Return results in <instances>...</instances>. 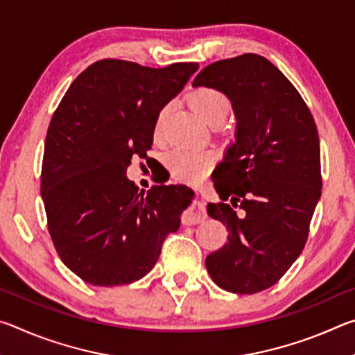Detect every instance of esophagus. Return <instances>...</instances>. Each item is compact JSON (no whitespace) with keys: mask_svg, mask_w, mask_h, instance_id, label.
I'll list each match as a JSON object with an SVG mask.
<instances>
[{"mask_svg":"<svg viewBox=\"0 0 355 355\" xmlns=\"http://www.w3.org/2000/svg\"><path fill=\"white\" fill-rule=\"evenodd\" d=\"M205 219H207L205 203H203L202 200H197L191 211L183 214L182 222H183V225H196V224H200V222H203Z\"/></svg>","mask_w":355,"mask_h":355,"instance_id":"1","label":"esophagus"}]
</instances>
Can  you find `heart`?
<instances>
[{"mask_svg":"<svg viewBox=\"0 0 355 355\" xmlns=\"http://www.w3.org/2000/svg\"><path fill=\"white\" fill-rule=\"evenodd\" d=\"M191 103L196 111L211 125L218 120H224L230 112V100L224 92L214 87H200L191 95ZM169 107H163L159 111L158 119L155 123V135L161 133V127L167 116ZM214 156L207 150H197L188 147H175L166 155V167L169 169L171 175L182 182H197L209 171L213 166Z\"/></svg>","mask_w":355,"mask_h":355,"instance_id":"b5f03b06","label":"heart"}]
</instances>
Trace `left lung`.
I'll return each mask as SVG.
<instances>
[{"instance_id":"left-lung-1","label":"left lung","mask_w":355,"mask_h":355,"mask_svg":"<svg viewBox=\"0 0 355 355\" xmlns=\"http://www.w3.org/2000/svg\"><path fill=\"white\" fill-rule=\"evenodd\" d=\"M192 86L219 89L236 117L235 144L213 178L222 202L207 207L227 227L228 243L205 266L222 290L263 291L284 277L307 243L322 186L316 123L288 78L254 53L207 65Z\"/></svg>"}]
</instances>
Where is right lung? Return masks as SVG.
<instances>
[{
    "label": "right lung",
    "instance_id": "obj_1",
    "mask_svg": "<svg viewBox=\"0 0 355 355\" xmlns=\"http://www.w3.org/2000/svg\"><path fill=\"white\" fill-rule=\"evenodd\" d=\"M197 69L101 59L76 76L53 114L40 178L48 232L62 263L87 284L142 279L178 230L194 192L161 184L144 194L127 167L147 156L159 111Z\"/></svg>",
    "mask_w": 355,
    "mask_h": 355
}]
</instances>
